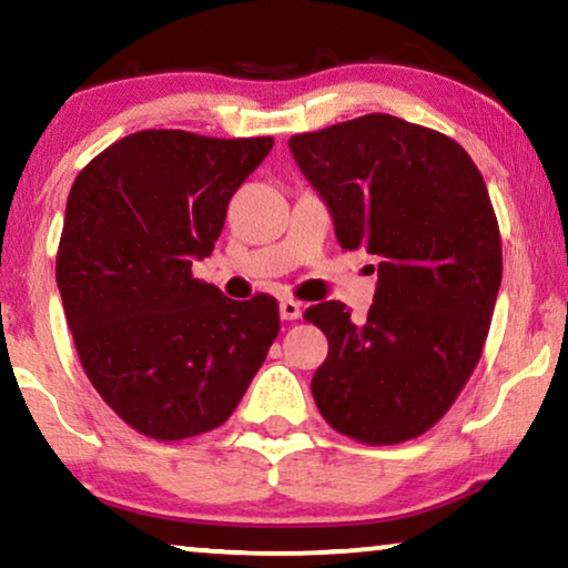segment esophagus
Masks as SVG:
<instances>
[{"mask_svg":"<svg viewBox=\"0 0 568 568\" xmlns=\"http://www.w3.org/2000/svg\"><path fill=\"white\" fill-rule=\"evenodd\" d=\"M278 315H282V321H300L302 305L294 300H282V305H278Z\"/></svg>","mask_w":568,"mask_h":568,"instance_id":"esophagus-1","label":"esophagus"}]
</instances>
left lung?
<instances>
[{
	"label": "left lung",
	"mask_w": 568,
	"mask_h": 568,
	"mask_svg": "<svg viewBox=\"0 0 568 568\" xmlns=\"http://www.w3.org/2000/svg\"><path fill=\"white\" fill-rule=\"evenodd\" d=\"M290 150L333 214L338 245L377 255L356 323L305 310L328 338L313 375L325 422L362 445H400L447 414L484 354L501 284V235L484 175L455 139L387 113L294 134Z\"/></svg>",
	"instance_id": "8db88e82"
}]
</instances>
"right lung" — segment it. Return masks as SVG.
<instances>
[{
    "label": "right lung",
    "mask_w": 568,
    "mask_h": 568,
    "mask_svg": "<svg viewBox=\"0 0 568 568\" xmlns=\"http://www.w3.org/2000/svg\"><path fill=\"white\" fill-rule=\"evenodd\" d=\"M271 146V136L146 129L90 160L69 191L57 284L77 356L144 437L222 426L278 336L274 297L237 302L191 274Z\"/></svg>",
    "instance_id": "1"
}]
</instances>
